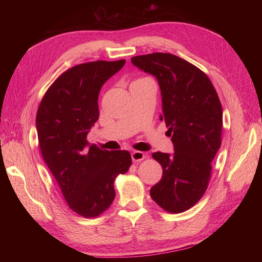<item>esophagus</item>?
Wrapping results in <instances>:
<instances>
[{
	"label": "esophagus",
	"mask_w": 262,
	"mask_h": 262,
	"mask_svg": "<svg viewBox=\"0 0 262 262\" xmlns=\"http://www.w3.org/2000/svg\"><path fill=\"white\" fill-rule=\"evenodd\" d=\"M131 157H132L133 162H141L146 157V154L141 152V150H134V152H132V154H131Z\"/></svg>",
	"instance_id": "obj_1"
}]
</instances>
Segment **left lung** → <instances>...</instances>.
Masks as SVG:
<instances>
[{
	"instance_id": "1",
	"label": "left lung",
	"mask_w": 262,
	"mask_h": 262,
	"mask_svg": "<svg viewBox=\"0 0 262 262\" xmlns=\"http://www.w3.org/2000/svg\"><path fill=\"white\" fill-rule=\"evenodd\" d=\"M131 61L157 78L162 94L160 119L175 147L173 155L153 153L163 176L149 194L166 212H185L207 191L212 161L221 146L223 110L219 95L203 71L175 54L154 52Z\"/></svg>"
}]
</instances>
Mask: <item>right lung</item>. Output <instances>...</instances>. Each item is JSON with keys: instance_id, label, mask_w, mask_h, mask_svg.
Listing matches in <instances>:
<instances>
[{"instance_id": "add662e5", "label": "right lung", "mask_w": 262, "mask_h": 262, "mask_svg": "<svg viewBox=\"0 0 262 262\" xmlns=\"http://www.w3.org/2000/svg\"><path fill=\"white\" fill-rule=\"evenodd\" d=\"M124 63L99 60L67 70L38 107L36 126L43 161L69 208L86 219L99 216L112 205L115 180L132 164L128 150L100 149L87 141L99 118L101 86Z\"/></svg>"}]
</instances>
